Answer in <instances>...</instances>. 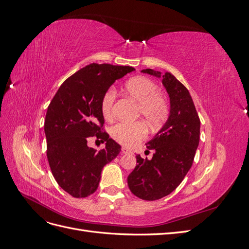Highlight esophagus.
<instances>
[{"instance_id":"esophagus-1","label":"esophagus","mask_w":249,"mask_h":249,"mask_svg":"<svg viewBox=\"0 0 249 249\" xmlns=\"http://www.w3.org/2000/svg\"><path fill=\"white\" fill-rule=\"evenodd\" d=\"M122 153H123V154H131V155H133L132 150L127 149V148H125V147H123V148H122Z\"/></svg>"}]
</instances>
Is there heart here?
<instances>
[{
	"label": "heart",
	"instance_id": "1",
	"mask_svg": "<svg viewBox=\"0 0 249 249\" xmlns=\"http://www.w3.org/2000/svg\"><path fill=\"white\" fill-rule=\"evenodd\" d=\"M157 90L156 83L143 76L131 78L124 84V91L138 103V114L152 126L161 124L169 114L167 99ZM115 97L116 93L112 88L108 89L102 97L101 111L105 119H110L113 115ZM146 133V126L141 122L118 123L111 129L113 139L127 147L135 146L144 139Z\"/></svg>",
	"mask_w": 249,
	"mask_h": 249
}]
</instances>
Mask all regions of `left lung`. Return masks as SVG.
<instances>
[{
	"instance_id": "left-lung-1",
	"label": "left lung",
	"mask_w": 249,
	"mask_h": 249,
	"mask_svg": "<svg viewBox=\"0 0 249 249\" xmlns=\"http://www.w3.org/2000/svg\"><path fill=\"white\" fill-rule=\"evenodd\" d=\"M142 72L162 78L170 99L167 122L146 143L154 150L152 160L136 156L137 165L127 177L131 192L143 200H157L182 183L192 166L199 143L200 120L188 89L170 72L146 69Z\"/></svg>"
}]
</instances>
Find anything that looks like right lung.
<instances>
[{
  "label": "right lung",
  "mask_w": 249,
  "mask_h": 249,
  "mask_svg": "<svg viewBox=\"0 0 249 249\" xmlns=\"http://www.w3.org/2000/svg\"><path fill=\"white\" fill-rule=\"evenodd\" d=\"M133 71L132 66L89 64L67 78L49 105L44 120L48 161L58 185L73 197L94 193L104 166L120 153V145L103 131L101 101L113 83ZM91 137L107 146L89 148Z\"/></svg>",
  "instance_id": "1"
}]
</instances>
